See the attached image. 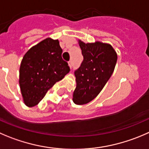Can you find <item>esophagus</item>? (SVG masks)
Returning a JSON list of instances; mask_svg holds the SVG:
<instances>
[{
  "instance_id": "esophagus-1",
  "label": "esophagus",
  "mask_w": 149,
  "mask_h": 149,
  "mask_svg": "<svg viewBox=\"0 0 149 149\" xmlns=\"http://www.w3.org/2000/svg\"><path fill=\"white\" fill-rule=\"evenodd\" d=\"M69 67H70V68L72 67V61H69Z\"/></svg>"
}]
</instances>
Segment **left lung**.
I'll list each match as a JSON object with an SVG mask.
<instances>
[{"mask_svg":"<svg viewBox=\"0 0 149 149\" xmlns=\"http://www.w3.org/2000/svg\"><path fill=\"white\" fill-rule=\"evenodd\" d=\"M83 61L74 72L76 88L73 93L74 104H87L98 96L108 81L117 62V53L107 43H84L78 41Z\"/></svg>","mask_w":149,"mask_h":149,"instance_id":"1","label":"left lung"}]
</instances>
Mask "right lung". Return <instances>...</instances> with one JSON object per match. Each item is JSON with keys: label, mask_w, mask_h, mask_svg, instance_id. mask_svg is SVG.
Here are the masks:
<instances>
[{"label": "right lung", "mask_w": 149, "mask_h": 149, "mask_svg": "<svg viewBox=\"0 0 149 149\" xmlns=\"http://www.w3.org/2000/svg\"><path fill=\"white\" fill-rule=\"evenodd\" d=\"M58 39L47 38L25 54L19 67V83L24 103L33 107L44 98L49 88L70 71L61 57Z\"/></svg>", "instance_id": "1"}]
</instances>
